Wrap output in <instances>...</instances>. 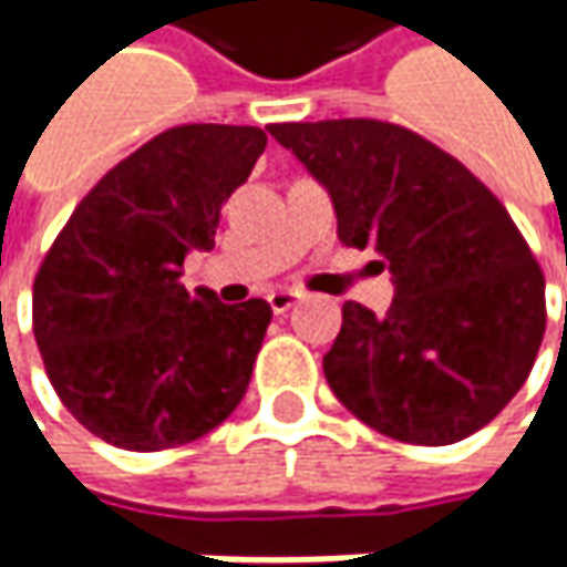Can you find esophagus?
Listing matches in <instances>:
<instances>
[{
	"instance_id": "esophagus-1",
	"label": "esophagus",
	"mask_w": 567,
	"mask_h": 567,
	"mask_svg": "<svg viewBox=\"0 0 567 567\" xmlns=\"http://www.w3.org/2000/svg\"><path fill=\"white\" fill-rule=\"evenodd\" d=\"M268 302H271L274 316H284L287 309H293L296 302H299V293H296V290H274V293L268 296Z\"/></svg>"
}]
</instances>
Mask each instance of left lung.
<instances>
[{"label":"left lung","mask_w":567,"mask_h":567,"mask_svg":"<svg viewBox=\"0 0 567 567\" xmlns=\"http://www.w3.org/2000/svg\"><path fill=\"white\" fill-rule=\"evenodd\" d=\"M331 192L338 239L394 277L375 318L343 302L324 353L338 401L406 445H454L492 423L534 369L546 280L505 205L423 135L381 120L274 122Z\"/></svg>","instance_id":"8db88e82"}]
</instances>
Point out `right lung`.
<instances>
[{"mask_svg":"<svg viewBox=\"0 0 567 567\" xmlns=\"http://www.w3.org/2000/svg\"><path fill=\"white\" fill-rule=\"evenodd\" d=\"M265 144L255 125L166 128L78 202L47 251L33 338L59 401L106 445H188L243 401L271 306L188 293L179 274L186 251L214 249Z\"/></svg>","mask_w":567,"mask_h":567,"instance_id":"add662e5","label":"right lung"}]
</instances>
